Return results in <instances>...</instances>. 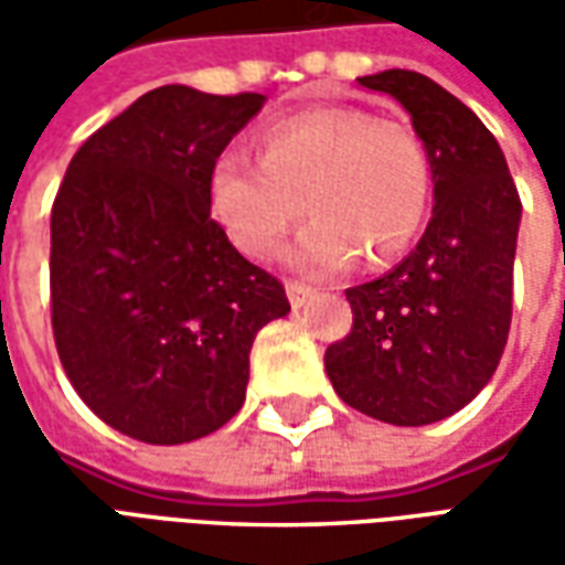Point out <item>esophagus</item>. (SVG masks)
<instances>
[{"instance_id": "34e87169", "label": "esophagus", "mask_w": 565, "mask_h": 565, "mask_svg": "<svg viewBox=\"0 0 565 565\" xmlns=\"http://www.w3.org/2000/svg\"><path fill=\"white\" fill-rule=\"evenodd\" d=\"M315 296V290L311 287H306V284L299 281H287V299H290V306L294 308H302Z\"/></svg>"}]
</instances>
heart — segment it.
Returning a JSON list of instances; mask_svg holds the SVG:
<instances>
[{
	"label": "heart",
	"mask_w": 565,
	"mask_h": 565,
	"mask_svg": "<svg viewBox=\"0 0 565 565\" xmlns=\"http://www.w3.org/2000/svg\"><path fill=\"white\" fill-rule=\"evenodd\" d=\"M433 190L424 141L360 108H318L269 129L263 160L230 148L214 160L209 196L226 235L263 257L311 211L287 250L308 275H339L363 254L387 263L412 245Z\"/></svg>",
	"instance_id": "obj_1"
}]
</instances>
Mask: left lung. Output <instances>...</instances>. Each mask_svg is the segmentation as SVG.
<instances>
[{
	"mask_svg": "<svg viewBox=\"0 0 565 565\" xmlns=\"http://www.w3.org/2000/svg\"><path fill=\"white\" fill-rule=\"evenodd\" d=\"M356 81L412 115L436 205L399 266L344 290L354 327L323 366L356 412L436 424L484 391L509 342L521 196L493 132L436 81L408 68Z\"/></svg>",
	"mask_w": 565,
	"mask_h": 565,
	"instance_id": "left-lung-1",
	"label": "left lung"
}]
</instances>
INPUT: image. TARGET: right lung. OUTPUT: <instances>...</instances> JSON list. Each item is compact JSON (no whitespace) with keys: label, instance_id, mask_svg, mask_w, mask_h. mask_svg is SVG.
I'll use <instances>...</instances> for the list:
<instances>
[{"label":"right lung","instance_id":"add662e5","mask_svg":"<svg viewBox=\"0 0 565 565\" xmlns=\"http://www.w3.org/2000/svg\"><path fill=\"white\" fill-rule=\"evenodd\" d=\"M263 103L166 84L68 162L51 211L56 354L124 436L184 445L221 429L245 403L257 332L290 311L211 217V166Z\"/></svg>","mask_w":565,"mask_h":565}]
</instances>
